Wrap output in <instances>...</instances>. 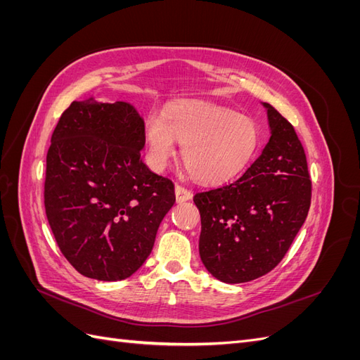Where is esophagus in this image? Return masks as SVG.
Listing matches in <instances>:
<instances>
[{
    "label": "esophagus",
    "mask_w": 360,
    "mask_h": 360,
    "mask_svg": "<svg viewBox=\"0 0 360 360\" xmlns=\"http://www.w3.org/2000/svg\"><path fill=\"white\" fill-rule=\"evenodd\" d=\"M174 192H176V200L177 202H183V201H189L192 198V192L184 189L180 184H176V188H174Z\"/></svg>",
    "instance_id": "34e87169"
}]
</instances>
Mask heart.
<instances>
[{
    "label": "heart",
    "mask_w": 360,
    "mask_h": 360,
    "mask_svg": "<svg viewBox=\"0 0 360 360\" xmlns=\"http://www.w3.org/2000/svg\"><path fill=\"white\" fill-rule=\"evenodd\" d=\"M144 136L151 168L165 169L179 143L186 172L204 184L237 176L259 144V129L252 118L201 101H183L169 108L165 117L148 115Z\"/></svg>",
    "instance_id": "1"
}]
</instances>
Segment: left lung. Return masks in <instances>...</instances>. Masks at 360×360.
Returning a JSON list of instances; mask_svg holds the SVG:
<instances>
[{"label":"left lung","mask_w":360,"mask_h":360,"mask_svg":"<svg viewBox=\"0 0 360 360\" xmlns=\"http://www.w3.org/2000/svg\"><path fill=\"white\" fill-rule=\"evenodd\" d=\"M270 138L240 177L193 197L201 214L200 257L226 284L254 281L275 269L311 205L307 156L294 127L274 106Z\"/></svg>","instance_id":"8db88e82"}]
</instances>
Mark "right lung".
Wrapping results in <instances>:
<instances>
[{
  "label": "right lung",
  "mask_w": 360,
  "mask_h": 360,
  "mask_svg": "<svg viewBox=\"0 0 360 360\" xmlns=\"http://www.w3.org/2000/svg\"><path fill=\"white\" fill-rule=\"evenodd\" d=\"M144 146V120L127 102L75 101L53 130L46 217L63 255L86 278L132 276L176 202L172 181L141 159Z\"/></svg>",
  "instance_id": "add662e5"
}]
</instances>
